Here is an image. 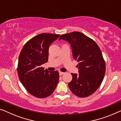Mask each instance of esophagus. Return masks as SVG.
<instances>
[{"label":"esophagus","instance_id":"1","mask_svg":"<svg viewBox=\"0 0 121 121\" xmlns=\"http://www.w3.org/2000/svg\"><path fill=\"white\" fill-rule=\"evenodd\" d=\"M64 73H65L63 72H61V71H60V72H59V75H60V76L62 75V74H64Z\"/></svg>","mask_w":121,"mask_h":121}]
</instances>
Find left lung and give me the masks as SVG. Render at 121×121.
<instances>
[{
    "instance_id": "left-lung-1",
    "label": "left lung",
    "mask_w": 121,
    "mask_h": 121,
    "mask_svg": "<svg viewBox=\"0 0 121 121\" xmlns=\"http://www.w3.org/2000/svg\"><path fill=\"white\" fill-rule=\"evenodd\" d=\"M60 39L71 44L73 57L78 62L79 73H71L72 79L69 83V89L81 98L90 96L101 85L106 70L100 48L93 39L79 32L61 35Z\"/></svg>"
}]
</instances>
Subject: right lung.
Segmentation results:
<instances>
[{"instance_id":"1","label":"right lung","mask_w":121,"mask_h":121,"mask_svg":"<svg viewBox=\"0 0 121 121\" xmlns=\"http://www.w3.org/2000/svg\"><path fill=\"white\" fill-rule=\"evenodd\" d=\"M59 36L51 33L39 34L28 40L20 52L18 77L28 93L37 98L50 96L58 83V71L44 69L42 65L48 61L49 48Z\"/></svg>"}]
</instances>
